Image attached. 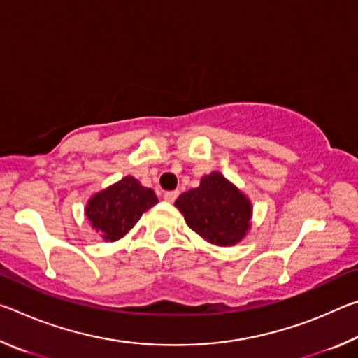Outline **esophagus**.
<instances>
[{
    "label": "esophagus",
    "mask_w": 358,
    "mask_h": 358,
    "mask_svg": "<svg viewBox=\"0 0 358 358\" xmlns=\"http://www.w3.org/2000/svg\"><path fill=\"white\" fill-rule=\"evenodd\" d=\"M177 197H178V191H169V192L164 194V201L169 202V203L175 202V199H177Z\"/></svg>",
    "instance_id": "esophagus-1"
}]
</instances>
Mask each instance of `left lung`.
I'll use <instances>...</instances> for the list:
<instances>
[{
  "label": "left lung",
  "mask_w": 358,
  "mask_h": 358,
  "mask_svg": "<svg viewBox=\"0 0 358 358\" xmlns=\"http://www.w3.org/2000/svg\"><path fill=\"white\" fill-rule=\"evenodd\" d=\"M175 207L199 237L216 246L237 245L251 227L250 199L220 172L205 175L199 187L181 194Z\"/></svg>",
  "instance_id": "1"
}]
</instances>
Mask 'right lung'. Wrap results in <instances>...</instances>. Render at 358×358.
Wrapping results in <instances>:
<instances>
[{
    "mask_svg": "<svg viewBox=\"0 0 358 358\" xmlns=\"http://www.w3.org/2000/svg\"><path fill=\"white\" fill-rule=\"evenodd\" d=\"M157 203L153 189L134 177L121 178L90 199L85 215L106 241H117L136 226L145 211Z\"/></svg>",
    "mask_w": 358,
    "mask_h": 358,
    "instance_id": "obj_1",
    "label": "right lung"
}]
</instances>
